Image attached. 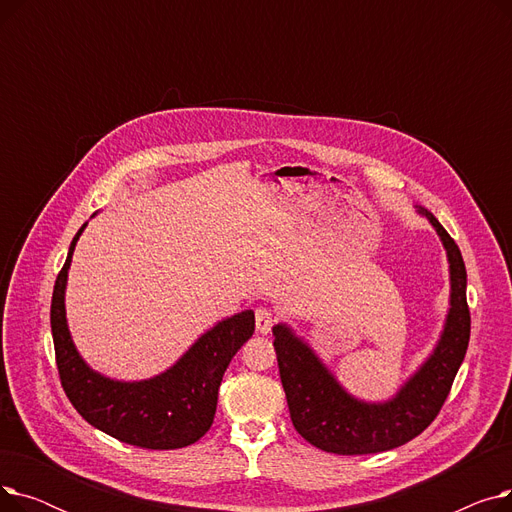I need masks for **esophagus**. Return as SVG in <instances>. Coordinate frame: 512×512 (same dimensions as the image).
Returning <instances> with one entry per match:
<instances>
[{
  "label": "esophagus",
  "instance_id": "obj_1",
  "mask_svg": "<svg viewBox=\"0 0 512 512\" xmlns=\"http://www.w3.org/2000/svg\"><path fill=\"white\" fill-rule=\"evenodd\" d=\"M274 321H276V317H274V313L270 309L259 307L255 311V328H257L259 334H270Z\"/></svg>",
  "mask_w": 512,
  "mask_h": 512
}]
</instances>
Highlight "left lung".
<instances>
[{
    "label": "left lung",
    "mask_w": 512,
    "mask_h": 512,
    "mask_svg": "<svg viewBox=\"0 0 512 512\" xmlns=\"http://www.w3.org/2000/svg\"><path fill=\"white\" fill-rule=\"evenodd\" d=\"M417 213L434 226L446 249L450 307L432 355L392 398L367 402L353 396L290 326L278 324L272 330L292 425L315 448L334 454H371L407 444L436 419L465 359L471 315L463 255L432 211L417 207Z\"/></svg>",
    "instance_id": "8db88e82"
}]
</instances>
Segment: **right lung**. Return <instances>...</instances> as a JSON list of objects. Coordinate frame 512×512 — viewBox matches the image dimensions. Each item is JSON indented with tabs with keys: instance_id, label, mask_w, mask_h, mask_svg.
<instances>
[{
	"instance_id": "1",
	"label": "right lung",
	"mask_w": 512,
	"mask_h": 512,
	"mask_svg": "<svg viewBox=\"0 0 512 512\" xmlns=\"http://www.w3.org/2000/svg\"><path fill=\"white\" fill-rule=\"evenodd\" d=\"M85 228L70 242L51 297V334L66 396L83 419L120 442L151 450L195 444L213 423L226 367L255 332V313L247 309L218 321L170 369L149 380L105 378L76 351L66 319L68 270Z\"/></svg>"
}]
</instances>
